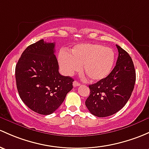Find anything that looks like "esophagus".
<instances>
[{"label":"esophagus","instance_id":"1","mask_svg":"<svg viewBox=\"0 0 149 149\" xmlns=\"http://www.w3.org/2000/svg\"><path fill=\"white\" fill-rule=\"evenodd\" d=\"M81 85V84H80V83H79V82H77V81H73V86L74 87H77V86H79Z\"/></svg>","mask_w":149,"mask_h":149}]
</instances>
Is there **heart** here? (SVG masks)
Listing matches in <instances>:
<instances>
[{
  "mask_svg": "<svg viewBox=\"0 0 149 149\" xmlns=\"http://www.w3.org/2000/svg\"><path fill=\"white\" fill-rule=\"evenodd\" d=\"M114 61L113 50L97 43L76 45L70 54L61 50L58 54L59 65L65 75L79 71L83 65V72L94 81L105 79L110 73Z\"/></svg>",
  "mask_w": 149,
  "mask_h": 149,
  "instance_id": "heart-1",
  "label": "heart"
}]
</instances>
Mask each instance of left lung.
Masks as SVG:
<instances>
[{
    "label": "left lung",
    "mask_w": 149,
    "mask_h": 149,
    "mask_svg": "<svg viewBox=\"0 0 149 149\" xmlns=\"http://www.w3.org/2000/svg\"><path fill=\"white\" fill-rule=\"evenodd\" d=\"M118 57L109 76L89 85L90 95L86 106L98 117L111 116L120 111L131 97L136 82V71L131 56L116 45Z\"/></svg>",
    "instance_id": "obj_1"
}]
</instances>
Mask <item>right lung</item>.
Masks as SVG:
<instances>
[{"label":"right lung","mask_w":149,"mask_h":149,"mask_svg":"<svg viewBox=\"0 0 149 149\" xmlns=\"http://www.w3.org/2000/svg\"><path fill=\"white\" fill-rule=\"evenodd\" d=\"M55 43L42 40L30 45L15 65V80L23 102L42 115L54 113L73 88V80L58 72Z\"/></svg>","instance_id":"right-lung-1"}]
</instances>
